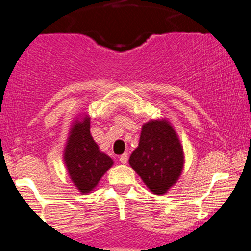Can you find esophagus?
I'll list each match as a JSON object with an SVG mask.
<instances>
[{"instance_id":"obj_1","label":"esophagus","mask_w":251,"mask_h":251,"mask_svg":"<svg viewBox=\"0 0 251 251\" xmlns=\"http://www.w3.org/2000/svg\"><path fill=\"white\" fill-rule=\"evenodd\" d=\"M119 160H120L121 164H126V163H127V160H128V155L126 153H124L123 155H120Z\"/></svg>"}]
</instances>
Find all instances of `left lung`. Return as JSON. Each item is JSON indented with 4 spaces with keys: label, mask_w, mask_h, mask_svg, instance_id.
I'll list each match as a JSON object with an SVG mask.
<instances>
[{
    "label": "left lung",
    "mask_w": 251,
    "mask_h": 251,
    "mask_svg": "<svg viewBox=\"0 0 251 251\" xmlns=\"http://www.w3.org/2000/svg\"><path fill=\"white\" fill-rule=\"evenodd\" d=\"M128 163L151 193L165 194L178 181L184 164L183 147L170 121L156 119L143 124Z\"/></svg>",
    "instance_id": "1"
}]
</instances>
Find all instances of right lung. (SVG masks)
Wrapping results in <instances>:
<instances>
[{
    "instance_id": "add662e5",
    "label": "right lung",
    "mask_w": 251,
    "mask_h": 251,
    "mask_svg": "<svg viewBox=\"0 0 251 251\" xmlns=\"http://www.w3.org/2000/svg\"><path fill=\"white\" fill-rule=\"evenodd\" d=\"M63 159L70 179L81 194L91 193L114 164L91 136L90 116L86 114L73 121Z\"/></svg>"
}]
</instances>
